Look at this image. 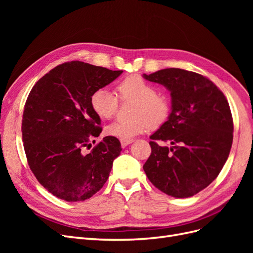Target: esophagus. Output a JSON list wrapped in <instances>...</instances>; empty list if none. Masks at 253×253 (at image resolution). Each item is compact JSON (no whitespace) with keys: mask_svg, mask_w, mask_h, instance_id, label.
<instances>
[{"mask_svg":"<svg viewBox=\"0 0 253 253\" xmlns=\"http://www.w3.org/2000/svg\"><path fill=\"white\" fill-rule=\"evenodd\" d=\"M133 140L132 139H128V140H125V139H120V143H121V147L122 148H126V145H128L129 143H132Z\"/></svg>","mask_w":253,"mask_h":253,"instance_id":"esophagus-1","label":"esophagus"}]
</instances>
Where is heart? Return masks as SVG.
Wrapping results in <instances>:
<instances>
[{
  "instance_id": "1",
  "label": "heart",
  "mask_w": 253,
  "mask_h": 253,
  "mask_svg": "<svg viewBox=\"0 0 253 253\" xmlns=\"http://www.w3.org/2000/svg\"><path fill=\"white\" fill-rule=\"evenodd\" d=\"M122 100L135 101L131 120H117L105 127V134L115 138L128 140L156 127L169 117L170 102L165 95L139 75H131L121 80L117 86ZM90 105L98 117L112 118L118 109V97L105 87L96 89L90 97Z\"/></svg>"
}]
</instances>
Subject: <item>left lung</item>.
<instances>
[{
	"instance_id": "left-lung-1",
	"label": "left lung",
	"mask_w": 253,
	"mask_h": 253,
	"mask_svg": "<svg viewBox=\"0 0 253 253\" xmlns=\"http://www.w3.org/2000/svg\"><path fill=\"white\" fill-rule=\"evenodd\" d=\"M143 78L170 91L171 113L150 136L152 153L143 165L150 181L177 198L197 194L217 177L233 140L230 106L221 90L204 76L165 68ZM157 141L170 142L171 148Z\"/></svg>"
}]
</instances>
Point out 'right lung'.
Returning a JSON list of instances; mask_svg holds the SVG:
<instances>
[{
  "label": "right lung",
  "instance_id": "add662e5",
  "mask_svg": "<svg viewBox=\"0 0 253 253\" xmlns=\"http://www.w3.org/2000/svg\"><path fill=\"white\" fill-rule=\"evenodd\" d=\"M121 74L72 61L52 68L30 90L22 119L25 154L38 181L56 197L83 202L108 180L119 140L106 136L88 154L81 150L102 131L91 94Z\"/></svg>",
  "mask_w": 253,
  "mask_h": 253
}]
</instances>
